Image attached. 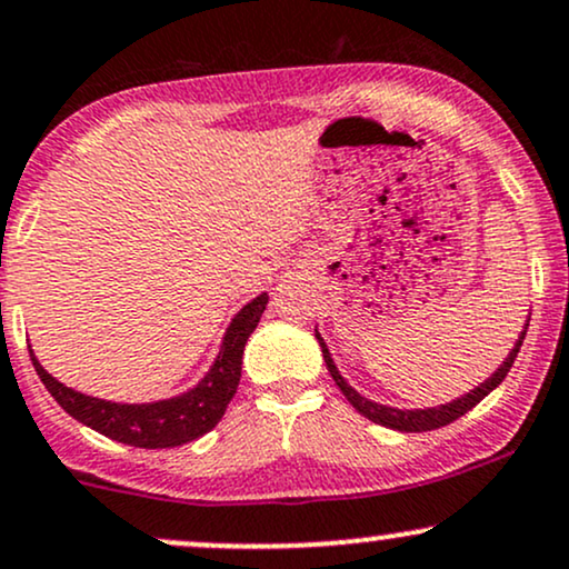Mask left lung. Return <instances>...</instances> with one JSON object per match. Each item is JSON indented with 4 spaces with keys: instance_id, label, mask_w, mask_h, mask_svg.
<instances>
[{
    "instance_id": "left-lung-1",
    "label": "left lung",
    "mask_w": 569,
    "mask_h": 569,
    "mask_svg": "<svg viewBox=\"0 0 569 569\" xmlns=\"http://www.w3.org/2000/svg\"><path fill=\"white\" fill-rule=\"evenodd\" d=\"M527 326H530V318H527L525 328H522V331H519V339L515 341V350L506 355V360L501 362V366L496 368V371H492V373L488 376V379L482 381L480 387L469 389L467 395L456 397V400L445 402V406L413 408V410L381 406V402H373V400H368V397H362V395L358 392V389H352L350 385H347L345 376L339 373L337 362H333L331 352H328L326 341H323V337H320V333H318V328H315V339H318L320 350H323V360H326V366H328V373L333 376V381H337V387L341 389V395H345L347 400H350V406H352L355 410H358V413L366 416V419H371L373 423H381V427L397 429V432H432V429L448 427L450 421L461 419V416L467 413V410L475 408L477 402L485 400V397H488V395L492 392V389L501 385V381L506 379V373H509L511 366H515V358H517L519 347H522V341H525Z\"/></svg>"
}]
</instances>
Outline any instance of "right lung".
Listing matches in <instances>:
<instances>
[{"instance_id":"1","label":"right lung","mask_w":569,"mask_h":569,"mask_svg":"<svg viewBox=\"0 0 569 569\" xmlns=\"http://www.w3.org/2000/svg\"><path fill=\"white\" fill-rule=\"evenodd\" d=\"M267 293H259L249 305H243L230 320L228 331L222 337L219 355L201 381L188 392L169 397V400L156 402H111L100 397L81 395L77 389L60 385L52 373H47L42 362L33 358L39 379L47 387L58 406L68 416L94 429V432L111 437L116 442L134 445V448H177L201 435L211 432L219 419L228 410L232 395H236L238 381H241L243 347L262 318L267 307Z\"/></svg>"}]
</instances>
